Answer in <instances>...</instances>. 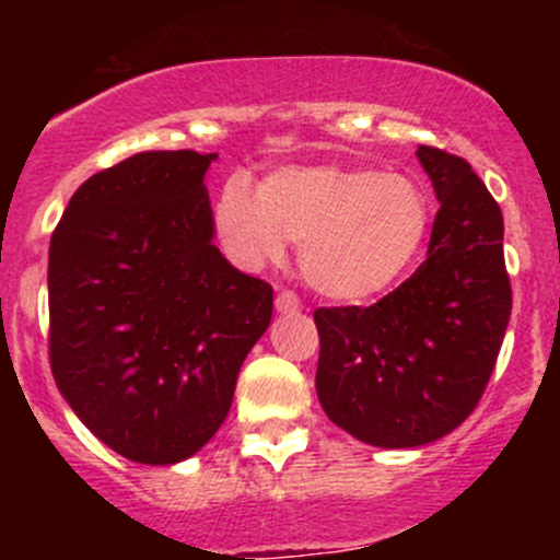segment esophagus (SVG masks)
<instances>
[{
    "label": "esophagus",
    "instance_id": "34e87169",
    "mask_svg": "<svg viewBox=\"0 0 560 560\" xmlns=\"http://www.w3.org/2000/svg\"><path fill=\"white\" fill-rule=\"evenodd\" d=\"M276 312H279V314H298V312H301V301H298L295 292L281 290L279 295H276Z\"/></svg>",
    "mask_w": 560,
    "mask_h": 560
}]
</instances>
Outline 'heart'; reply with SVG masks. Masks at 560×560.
<instances>
[{"label":"heart","instance_id":"1","mask_svg":"<svg viewBox=\"0 0 560 560\" xmlns=\"http://www.w3.org/2000/svg\"><path fill=\"white\" fill-rule=\"evenodd\" d=\"M224 254L238 268L279 262L301 244V273L319 295L358 303L387 292L417 262L433 224L425 186L404 173L354 165H290L257 191L230 178L211 208Z\"/></svg>","mask_w":560,"mask_h":560}]
</instances>
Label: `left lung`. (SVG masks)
<instances>
[{
  "mask_svg": "<svg viewBox=\"0 0 560 560\" xmlns=\"http://www.w3.org/2000/svg\"><path fill=\"white\" fill-rule=\"evenodd\" d=\"M442 202L428 259L374 306L316 308V395L374 447L447 436L482 398L512 314L504 219L466 160L417 149Z\"/></svg>",
  "mask_w": 560,
  "mask_h": 560,
  "instance_id": "8db88e82",
  "label": "left lung"
}]
</instances>
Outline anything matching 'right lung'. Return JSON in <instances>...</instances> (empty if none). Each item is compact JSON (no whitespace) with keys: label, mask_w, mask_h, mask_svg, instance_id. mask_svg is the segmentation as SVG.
<instances>
[{"label":"right lung","mask_w":560,"mask_h":560,"mask_svg":"<svg viewBox=\"0 0 560 560\" xmlns=\"http://www.w3.org/2000/svg\"><path fill=\"white\" fill-rule=\"evenodd\" d=\"M217 154L143 151L78 186L48 252L50 371L113 453L171 466L211 442L273 290L213 246Z\"/></svg>","instance_id":"right-lung-1"}]
</instances>
